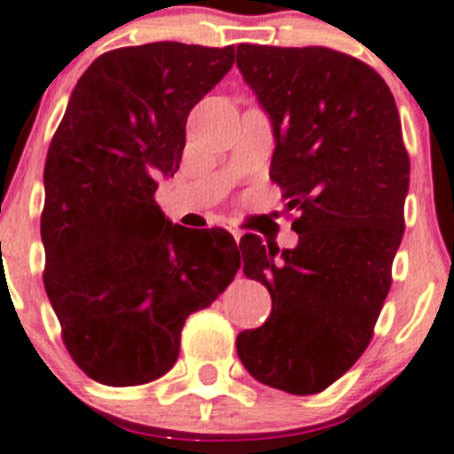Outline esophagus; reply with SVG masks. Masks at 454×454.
I'll use <instances>...</instances> for the list:
<instances>
[{
  "instance_id": "esophagus-1",
  "label": "esophagus",
  "mask_w": 454,
  "mask_h": 454,
  "mask_svg": "<svg viewBox=\"0 0 454 454\" xmlns=\"http://www.w3.org/2000/svg\"><path fill=\"white\" fill-rule=\"evenodd\" d=\"M231 232H232V237H235V241H237V244H239V239H241V232L237 231V228H231Z\"/></svg>"
}]
</instances>
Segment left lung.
<instances>
[{
    "mask_svg": "<svg viewBox=\"0 0 454 454\" xmlns=\"http://www.w3.org/2000/svg\"><path fill=\"white\" fill-rule=\"evenodd\" d=\"M237 67L273 125L270 179L298 213L295 248L241 239L273 309L237 354L269 387L323 392L367 349L392 285L410 185L399 109L370 65L325 46L241 44Z\"/></svg>",
    "mask_w": 454,
    "mask_h": 454,
    "instance_id": "8db88e82",
    "label": "left lung"
}]
</instances>
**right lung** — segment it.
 I'll return each mask as SVG.
<instances>
[{"instance_id":"add662e5","label":"right lung","mask_w":454,"mask_h":454,"mask_svg":"<svg viewBox=\"0 0 454 454\" xmlns=\"http://www.w3.org/2000/svg\"><path fill=\"white\" fill-rule=\"evenodd\" d=\"M235 49L154 42L109 51L71 93L44 165V289L75 365L129 387L176 363L181 329L241 266L223 228L165 219L160 176L179 169L185 121Z\"/></svg>"}]
</instances>
